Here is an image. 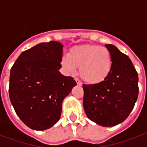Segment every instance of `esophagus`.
<instances>
[{"instance_id":"1","label":"esophagus","mask_w":147,"mask_h":147,"mask_svg":"<svg viewBox=\"0 0 147 147\" xmlns=\"http://www.w3.org/2000/svg\"><path fill=\"white\" fill-rule=\"evenodd\" d=\"M76 83H77V85H78V86H82V83L81 82L78 78H76Z\"/></svg>"}]
</instances>
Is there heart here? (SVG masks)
Segmentation results:
<instances>
[{"label":"heart","instance_id":"b5f03b06","mask_svg":"<svg viewBox=\"0 0 147 147\" xmlns=\"http://www.w3.org/2000/svg\"><path fill=\"white\" fill-rule=\"evenodd\" d=\"M61 65L67 74L71 75L79 68V76L89 85H98L107 78L112 69L111 53L98 45L76 46L69 49L68 55L61 59Z\"/></svg>","mask_w":147,"mask_h":147}]
</instances>
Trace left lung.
Segmentation results:
<instances>
[{
    "mask_svg": "<svg viewBox=\"0 0 147 147\" xmlns=\"http://www.w3.org/2000/svg\"><path fill=\"white\" fill-rule=\"evenodd\" d=\"M112 69L98 85H83V106L87 117L103 127H113L127 119L137 100L138 74L127 55L115 46L106 44Z\"/></svg>",
    "mask_w": 147,
    "mask_h": 147,
    "instance_id": "obj_1",
    "label": "left lung"
}]
</instances>
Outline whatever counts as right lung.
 Wrapping results in <instances>:
<instances>
[{
	"mask_svg": "<svg viewBox=\"0 0 147 147\" xmlns=\"http://www.w3.org/2000/svg\"><path fill=\"white\" fill-rule=\"evenodd\" d=\"M62 49L56 41L39 43L23 52L10 70V102L33 130H47L57 123L62 101L76 85L73 78L59 71Z\"/></svg>",
	"mask_w": 147,
	"mask_h": 147,
	"instance_id": "1",
	"label": "right lung"
}]
</instances>
